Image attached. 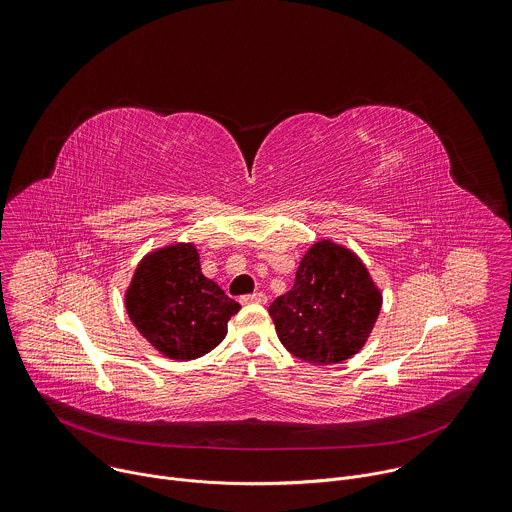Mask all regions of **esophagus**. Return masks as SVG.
Returning a JSON list of instances; mask_svg holds the SVG:
<instances>
[{
  "label": "esophagus",
  "mask_w": 512,
  "mask_h": 512,
  "mask_svg": "<svg viewBox=\"0 0 512 512\" xmlns=\"http://www.w3.org/2000/svg\"><path fill=\"white\" fill-rule=\"evenodd\" d=\"M266 294H262V292H254V294H248V296H242L240 298V302L242 304H266Z\"/></svg>",
  "instance_id": "obj_1"
}]
</instances>
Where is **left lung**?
I'll use <instances>...</instances> for the list:
<instances>
[{
    "mask_svg": "<svg viewBox=\"0 0 512 512\" xmlns=\"http://www.w3.org/2000/svg\"><path fill=\"white\" fill-rule=\"evenodd\" d=\"M382 308V292L360 256L330 238L302 256L294 286L270 306L276 334L296 358L328 366L358 354Z\"/></svg>",
    "mask_w": 512,
    "mask_h": 512,
    "instance_id": "1",
    "label": "left lung"
}]
</instances>
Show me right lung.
I'll list each match as a JSON object with an SVG mask.
<instances>
[{"label": "right lung", "mask_w": 512, "mask_h": 512, "mask_svg": "<svg viewBox=\"0 0 512 512\" xmlns=\"http://www.w3.org/2000/svg\"><path fill=\"white\" fill-rule=\"evenodd\" d=\"M138 332L166 358L194 360L228 334L240 304L202 274L194 242H172L148 252L124 292Z\"/></svg>", "instance_id": "add662e5"}]
</instances>
